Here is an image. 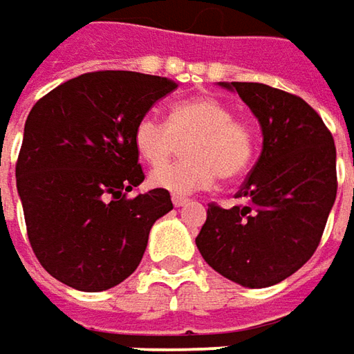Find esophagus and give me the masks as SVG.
<instances>
[{
  "mask_svg": "<svg viewBox=\"0 0 354 354\" xmlns=\"http://www.w3.org/2000/svg\"><path fill=\"white\" fill-rule=\"evenodd\" d=\"M188 198H184V196H172V203L176 205V207H182V205H186L188 203Z\"/></svg>",
  "mask_w": 354,
  "mask_h": 354,
  "instance_id": "1",
  "label": "esophagus"
}]
</instances>
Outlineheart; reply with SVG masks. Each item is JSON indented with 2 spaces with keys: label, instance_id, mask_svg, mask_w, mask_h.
<instances>
[{
  "label": "heart",
  "instance_id": "b5f03b06",
  "mask_svg": "<svg viewBox=\"0 0 354 354\" xmlns=\"http://www.w3.org/2000/svg\"><path fill=\"white\" fill-rule=\"evenodd\" d=\"M180 140L187 158L151 172V186L172 194H192L209 188L219 176L235 180L252 162L254 131L233 109L212 95L182 100L170 107L168 121L147 113L137 121L133 140L140 158L162 166L176 152Z\"/></svg>",
  "mask_w": 354,
  "mask_h": 354
}]
</instances>
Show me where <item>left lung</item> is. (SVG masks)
Listing matches in <instances>:
<instances>
[{
    "mask_svg": "<svg viewBox=\"0 0 354 354\" xmlns=\"http://www.w3.org/2000/svg\"><path fill=\"white\" fill-rule=\"evenodd\" d=\"M249 105L262 129V153L223 209L209 203L196 237L215 272L247 288L282 282L310 261L337 196L331 131L301 97L257 82L221 84Z\"/></svg>",
    "mask_w": 354,
    "mask_h": 354,
    "instance_id": "8db88e82",
    "label": "left lung"
}]
</instances>
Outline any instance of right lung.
Returning <instances> with one entry per match:
<instances>
[{"instance_id": "1", "label": "right lung", "mask_w": 354, "mask_h": 354, "mask_svg": "<svg viewBox=\"0 0 354 354\" xmlns=\"http://www.w3.org/2000/svg\"><path fill=\"white\" fill-rule=\"evenodd\" d=\"M176 82L125 70L88 72L32 105L15 176L27 235L41 266L82 292L131 276L168 189L129 198L145 180L133 140L140 117Z\"/></svg>"}]
</instances>
